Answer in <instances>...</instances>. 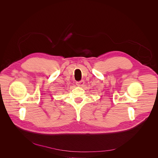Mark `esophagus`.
I'll return each mask as SVG.
<instances>
[{
  "label": "esophagus",
  "mask_w": 158,
  "mask_h": 158,
  "mask_svg": "<svg viewBox=\"0 0 158 158\" xmlns=\"http://www.w3.org/2000/svg\"><path fill=\"white\" fill-rule=\"evenodd\" d=\"M76 84H77V85H78V86L82 87V86L84 84V81L83 80L80 81H77V82H76Z\"/></svg>",
  "instance_id": "esophagus-1"
}]
</instances>
